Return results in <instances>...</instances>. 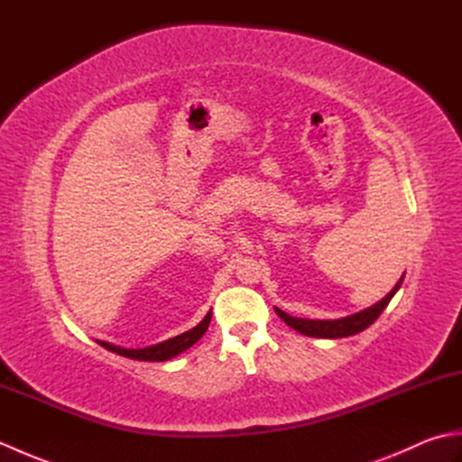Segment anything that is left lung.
Returning a JSON list of instances; mask_svg holds the SVG:
<instances>
[{
  "label": "left lung",
  "mask_w": 462,
  "mask_h": 462,
  "mask_svg": "<svg viewBox=\"0 0 462 462\" xmlns=\"http://www.w3.org/2000/svg\"><path fill=\"white\" fill-rule=\"evenodd\" d=\"M401 283H403V278H401L395 283V288L391 290L381 301H377L375 306H371L359 313H353V316L341 318V319H303V318H291L286 311H282L280 308H273V310H276L278 316L286 321L290 328L303 333V336L326 337V339L349 337V336H356V333H359L363 329H367L371 323L381 316V311L387 308V303L391 301V298L395 296L397 290L401 288Z\"/></svg>",
  "instance_id": "1"
}]
</instances>
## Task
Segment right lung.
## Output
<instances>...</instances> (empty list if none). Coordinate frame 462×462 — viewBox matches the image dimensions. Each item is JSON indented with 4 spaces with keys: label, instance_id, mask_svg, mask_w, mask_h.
Listing matches in <instances>:
<instances>
[{
    "label": "right lung",
    "instance_id": "right-lung-1",
    "mask_svg": "<svg viewBox=\"0 0 462 462\" xmlns=\"http://www.w3.org/2000/svg\"><path fill=\"white\" fill-rule=\"evenodd\" d=\"M210 318H212V311L206 313V318L196 328L184 331V333H180V336H176L172 339L156 343V346H151V347L125 349V347L113 346V343H106V341H99V343L105 349H109L113 353H119V356H123V357H131V359H139V361H166V359L176 357L179 353L186 351L189 347H192L194 343L204 336L206 329H208Z\"/></svg>",
    "mask_w": 462,
    "mask_h": 462
}]
</instances>
